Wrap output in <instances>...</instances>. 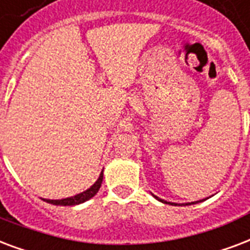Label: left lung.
Returning a JSON list of instances; mask_svg holds the SVG:
<instances>
[{"label":"left lung","instance_id":"left-lung-1","mask_svg":"<svg viewBox=\"0 0 250 250\" xmlns=\"http://www.w3.org/2000/svg\"><path fill=\"white\" fill-rule=\"evenodd\" d=\"M153 197L157 199V201L160 202H163V203H167V205H173V206H180V205H177V203H171V202H167V201H164V199H160L159 197H156V195H153ZM199 202H203V199L202 201H197V202H191V203H184V206H188V205H195V203H199ZM182 206V205H181Z\"/></svg>","mask_w":250,"mask_h":250}]
</instances>
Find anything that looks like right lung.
<instances>
[{"label":"right lung","mask_w":250,"mask_h":250,"mask_svg":"<svg viewBox=\"0 0 250 250\" xmlns=\"http://www.w3.org/2000/svg\"><path fill=\"white\" fill-rule=\"evenodd\" d=\"M102 180H104V170L101 171L100 177H98V180L95 181L94 185L90 186V188L83 191V193L77 194V195H74V197L70 198H65V199H43L47 203H51V205L55 206H74V205H80V203H83V202L89 201L90 198H93L95 194L98 193V190H100L101 185H102Z\"/></svg>","instance_id":"add662e5"}]
</instances>
